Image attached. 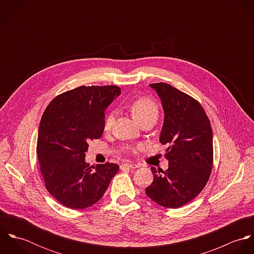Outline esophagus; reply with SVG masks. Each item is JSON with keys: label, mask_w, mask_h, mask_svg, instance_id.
I'll list each match as a JSON object with an SVG mask.
<instances>
[{"label": "esophagus", "mask_w": 254, "mask_h": 254, "mask_svg": "<svg viewBox=\"0 0 254 254\" xmlns=\"http://www.w3.org/2000/svg\"><path fill=\"white\" fill-rule=\"evenodd\" d=\"M137 167H139V165L138 164H133V163H124V164H121L120 165V169H125V168H137Z\"/></svg>", "instance_id": "1"}]
</instances>
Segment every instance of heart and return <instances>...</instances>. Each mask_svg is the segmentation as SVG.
<instances>
[{
  "instance_id": "b5f03b06",
  "label": "heart",
  "mask_w": 254,
  "mask_h": 254,
  "mask_svg": "<svg viewBox=\"0 0 254 254\" xmlns=\"http://www.w3.org/2000/svg\"><path fill=\"white\" fill-rule=\"evenodd\" d=\"M133 118L138 123H141L145 120H150L155 123L158 118V106L154 101L146 97H140L132 101L128 105ZM114 123V112H109L105 117L104 121V130L109 131Z\"/></svg>"
}]
</instances>
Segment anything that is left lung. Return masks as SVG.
<instances>
[{
  "instance_id": "obj_1",
  "label": "left lung",
  "mask_w": 254,
  "mask_h": 254,
  "mask_svg": "<svg viewBox=\"0 0 254 254\" xmlns=\"http://www.w3.org/2000/svg\"><path fill=\"white\" fill-rule=\"evenodd\" d=\"M158 94L164 110L159 141L167 145L168 169L151 167L153 181L146 195L167 208H179L205 187L213 166V137L210 121L201 105L166 83L149 85Z\"/></svg>"
}]
</instances>
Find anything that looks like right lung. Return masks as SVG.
<instances>
[{
  "label": "right lung",
  "instance_id": "obj_1",
  "mask_svg": "<svg viewBox=\"0 0 254 254\" xmlns=\"http://www.w3.org/2000/svg\"><path fill=\"white\" fill-rule=\"evenodd\" d=\"M119 87L81 86L57 96L45 109L38 131L37 155L48 191L70 209L98 202L118 172L107 162L90 166L85 161L89 143L104 132L105 110Z\"/></svg>",
  "mask_w": 254,
  "mask_h": 254
}]
</instances>
